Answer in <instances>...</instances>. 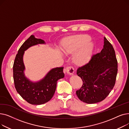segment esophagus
<instances>
[{
	"instance_id": "34e87169",
	"label": "esophagus",
	"mask_w": 129,
	"mask_h": 129,
	"mask_svg": "<svg viewBox=\"0 0 129 129\" xmlns=\"http://www.w3.org/2000/svg\"><path fill=\"white\" fill-rule=\"evenodd\" d=\"M66 73L69 74V75H73V74H74V71H75V70H74V67L73 66H68L66 68Z\"/></svg>"
}]
</instances>
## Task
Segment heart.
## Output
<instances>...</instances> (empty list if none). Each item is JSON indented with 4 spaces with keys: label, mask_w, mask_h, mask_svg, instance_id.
I'll return each instance as SVG.
<instances>
[{
    "label": "heart",
    "mask_w": 129,
    "mask_h": 129,
    "mask_svg": "<svg viewBox=\"0 0 129 129\" xmlns=\"http://www.w3.org/2000/svg\"><path fill=\"white\" fill-rule=\"evenodd\" d=\"M90 38L87 35H78L69 38L64 46L66 53H73L79 48L75 55L77 63L81 64L86 63L89 60L93 48V44L89 42Z\"/></svg>",
    "instance_id": "heart-1"
}]
</instances>
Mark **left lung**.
Segmentation results:
<instances>
[{
	"instance_id": "obj_1",
	"label": "left lung",
	"mask_w": 129,
	"mask_h": 129,
	"mask_svg": "<svg viewBox=\"0 0 129 129\" xmlns=\"http://www.w3.org/2000/svg\"><path fill=\"white\" fill-rule=\"evenodd\" d=\"M118 62L112 44L104 37V45L100 53L93 55L89 62L77 70L83 85L76 92L86 104H95L104 100L116 83Z\"/></svg>"
}]
</instances>
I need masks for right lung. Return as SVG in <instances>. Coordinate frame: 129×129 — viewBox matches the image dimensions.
<instances>
[{
    "label": "right lung",
    "instance_id": "right-lung-1",
    "mask_svg": "<svg viewBox=\"0 0 129 129\" xmlns=\"http://www.w3.org/2000/svg\"><path fill=\"white\" fill-rule=\"evenodd\" d=\"M44 43L43 40L31 35L20 47L13 63V76L16 89L23 99L32 105H42L50 101L55 93L57 81L64 77L63 67L52 69L38 82H32L25 76L23 62L24 51L32 46Z\"/></svg>",
    "mask_w": 129,
    "mask_h": 129
}]
</instances>
